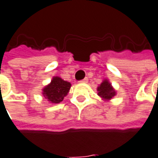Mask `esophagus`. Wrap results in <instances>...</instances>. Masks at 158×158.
I'll return each mask as SVG.
<instances>
[{
	"label": "esophagus",
	"instance_id": "34e87169",
	"mask_svg": "<svg viewBox=\"0 0 158 158\" xmlns=\"http://www.w3.org/2000/svg\"><path fill=\"white\" fill-rule=\"evenodd\" d=\"M80 83H86V82H88V78H84V79H82L81 81H79Z\"/></svg>",
	"mask_w": 158,
	"mask_h": 158
}]
</instances>
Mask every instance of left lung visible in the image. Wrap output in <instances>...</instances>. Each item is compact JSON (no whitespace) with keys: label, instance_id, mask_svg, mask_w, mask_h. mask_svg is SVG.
Returning a JSON list of instances; mask_svg holds the SVG:
<instances>
[{"label":"left lung","instance_id":"obj_1","mask_svg":"<svg viewBox=\"0 0 158 158\" xmlns=\"http://www.w3.org/2000/svg\"><path fill=\"white\" fill-rule=\"evenodd\" d=\"M98 95L106 100H110L115 95V91L112 88L111 84L108 82L107 80L102 82L101 85L98 87Z\"/></svg>","mask_w":158,"mask_h":158}]
</instances>
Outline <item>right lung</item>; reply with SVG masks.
<instances>
[{"mask_svg": "<svg viewBox=\"0 0 158 158\" xmlns=\"http://www.w3.org/2000/svg\"><path fill=\"white\" fill-rule=\"evenodd\" d=\"M71 84L62 78L55 77L52 82L43 89V94L52 103H60L67 95Z\"/></svg>", "mask_w": 158, "mask_h": 158, "instance_id": "1", "label": "right lung"}]
</instances>
